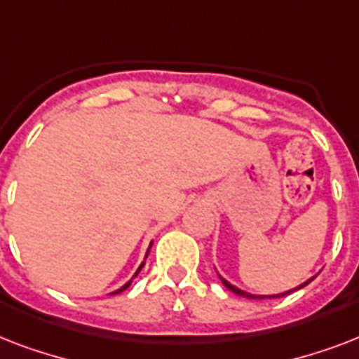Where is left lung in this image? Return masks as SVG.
Listing matches in <instances>:
<instances>
[{
	"instance_id": "left-lung-1",
	"label": "left lung",
	"mask_w": 359,
	"mask_h": 359,
	"mask_svg": "<svg viewBox=\"0 0 359 359\" xmlns=\"http://www.w3.org/2000/svg\"><path fill=\"white\" fill-rule=\"evenodd\" d=\"M218 276H219V273H218ZM219 279H222V283H224L225 287H227V289L231 290V292H235V294H238V296H244V298H251V300H259V298H281V296H287V294H290V292H294V290L302 289V287H306L307 283H311V281H313V278H311V279H307L306 283L298 285V287H294V289L287 290V292H281V294H268V296H262V294H250V292H245V290L238 289V287H235V285H231L229 281H227V279H224V278H222V276H219Z\"/></svg>"
}]
</instances>
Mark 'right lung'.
I'll return each instance as SVG.
<instances>
[{
    "instance_id": "right-lung-1",
    "label": "right lung",
    "mask_w": 359,
    "mask_h": 359,
    "mask_svg": "<svg viewBox=\"0 0 359 359\" xmlns=\"http://www.w3.org/2000/svg\"><path fill=\"white\" fill-rule=\"evenodd\" d=\"M151 245H152V244H151ZM149 250H151V248H149ZM147 255H149V251H147ZM143 264H145V262H141V264H140V268H137V270H135L134 278H135V276H137V273H140V270H141V268H143ZM134 278H132V279H134ZM132 279H130V281H126V283H124L123 287H121V289H117V290H115V292H111V294H119V292H123V290H126V289H128V287H130V283H132Z\"/></svg>"
}]
</instances>
